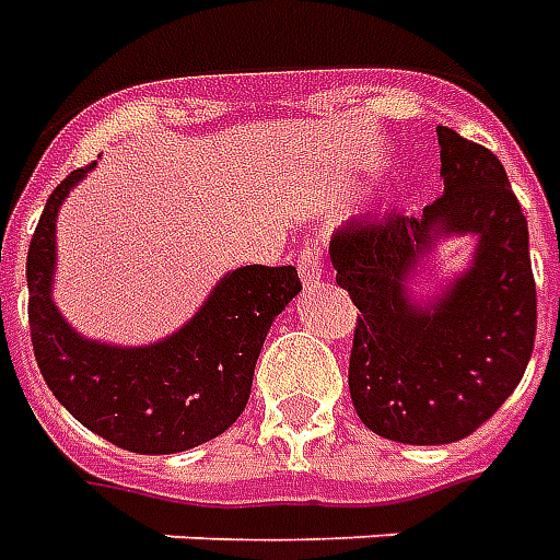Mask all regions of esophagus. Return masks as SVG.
<instances>
[{
  "label": "esophagus",
  "instance_id": "34e87169",
  "mask_svg": "<svg viewBox=\"0 0 560 560\" xmlns=\"http://www.w3.org/2000/svg\"><path fill=\"white\" fill-rule=\"evenodd\" d=\"M296 267H300V279H302V284H305V291L317 288L323 279V252L320 248H314V246L302 248Z\"/></svg>",
  "mask_w": 560,
  "mask_h": 560
}]
</instances>
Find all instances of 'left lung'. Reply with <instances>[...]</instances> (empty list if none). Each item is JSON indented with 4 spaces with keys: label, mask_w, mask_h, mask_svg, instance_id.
<instances>
[{
    "label": "left lung",
    "mask_w": 560,
    "mask_h": 560,
    "mask_svg": "<svg viewBox=\"0 0 560 560\" xmlns=\"http://www.w3.org/2000/svg\"><path fill=\"white\" fill-rule=\"evenodd\" d=\"M445 192L421 217L350 219L332 234L338 288L362 312L350 397L368 430L404 445H448L499 412L537 332L528 222L499 156L439 127ZM475 233L472 267L421 303L408 284L445 236Z\"/></svg>",
    "instance_id": "left-lung-1"
}]
</instances>
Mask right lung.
<instances>
[{
    "instance_id": "right-lung-1",
    "label": "right lung",
    "mask_w": 560,
    "mask_h": 560,
    "mask_svg": "<svg viewBox=\"0 0 560 560\" xmlns=\"http://www.w3.org/2000/svg\"><path fill=\"white\" fill-rule=\"evenodd\" d=\"M97 163L70 172L40 213L26 258L28 329L44 383L80 424L132 454H177L225 433L246 409L272 320L302 291L296 267H240L196 317L144 347L82 338L52 302L61 201Z\"/></svg>"
}]
</instances>
